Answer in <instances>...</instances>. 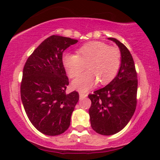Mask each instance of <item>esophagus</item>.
Instances as JSON below:
<instances>
[{
	"label": "esophagus",
	"mask_w": 160,
	"mask_h": 160,
	"mask_svg": "<svg viewBox=\"0 0 160 160\" xmlns=\"http://www.w3.org/2000/svg\"><path fill=\"white\" fill-rule=\"evenodd\" d=\"M87 96H88V94L82 93V92H80V99H83Z\"/></svg>",
	"instance_id": "1"
}]
</instances>
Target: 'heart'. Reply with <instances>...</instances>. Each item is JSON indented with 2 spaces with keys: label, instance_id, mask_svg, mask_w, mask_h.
<instances>
[{
  "label": "heart",
  "instance_id": "b5f03b06",
  "mask_svg": "<svg viewBox=\"0 0 160 160\" xmlns=\"http://www.w3.org/2000/svg\"><path fill=\"white\" fill-rule=\"evenodd\" d=\"M78 54L65 53L62 63L69 77L75 78L85 69L88 71L73 81L74 88L87 91L98 81L106 85L114 79L121 64V51L117 47L103 42H90L77 50Z\"/></svg>",
  "mask_w": 160,
  "mask_h": 160
}]
</instances>
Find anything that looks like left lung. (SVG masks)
Here are the masks:
<instances>
[{"instance_id": "obj_1", "label": "left lung", "mask_w": 160, "mask_h": 160, "mask_svg": "<svg viewBox=\"0 0 160 160\" xmlns=\"http://www.w3.org/2000/svg\"><path fill=\"white\" fill-rule=\"evenodd\" d=\"M121 54L120 69L115 78L103 88L88 95L90 125L101 135H113L122 130L134 113L137 103V73L132 54L116 38Z\"/></svg>"}]
</instances>
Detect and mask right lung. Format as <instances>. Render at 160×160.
<instances>
[{
  "mask_svg": "<svg viewBox=\"0 0 160 160\" xmlns=\"http://www.w3.org/2000/svg\"><path fill=\"white\" fill-rule=\"evenodd\" d=\"M78 40L52 35L44 40L28 57L23 70L21 98L28 119L45 135L65 132L79 93L66 94L68 78L62 63V53Z\"/></svg>",
  "mask_w": 160,
  "mask_h": 160,
  "instance_id": "1",
  "label": "right lung"
}]
</instances>
